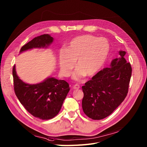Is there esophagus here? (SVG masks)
Masks as SVG:
<instances>
[{
    "label": "esophagus",
    "mask_w": 147,
    "mask_h": 147,
    "mask_svg": "<svg viewBox=\"0 0 147 147\" xmlns=\"http://www.w3.org/2000/svg\"><path fill=\"white\" fill-rule=\"evenodd\" d=\"M73 88L74 90H78L80 88V86L79 84H75L73 86Z\"/></svg>",
    "instance_id": "esophagus-1"
}]
</instances>
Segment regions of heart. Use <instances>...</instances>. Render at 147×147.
<instances>
[{"label": "heart", "instance_id": "obj_1", "mask_svg": "<svg viewBox=\"0 0 147 147\" xmlns=\"http://www.w3.org/2000/svg\"><path fill=\"white\" fill-rule=\"evenodd\" d=\"M110 44L106 39L90 35L76 37L69 42L66 50L59 54L61 72L68 76L76 68L73 78L80 79L84 76H92L96 74L106 60L110 51Z\"/></svg>", "mask_w": 147, "mask_h": 147}]
</instances>
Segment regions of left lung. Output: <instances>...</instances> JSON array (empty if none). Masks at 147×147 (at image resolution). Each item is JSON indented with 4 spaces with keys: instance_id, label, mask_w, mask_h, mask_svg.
<instances>
[{
    "instance_id": "obj_1",
    "label": "left lung",
    "mask_w": 147,
    "mask_h": 147,
    "mask_svg": "<svg viewBox=\"0 0 147 147\" xmlns=\"http://www.w3.org/2000/svg\"><path fill=\"white\" fill-rule=\"evenodd\" d=\"M119 54L120 57L113 59L110 67L99 71L82 87V109L93 120L110 115L127 96L132 68L124 58L126 52L121 51Z\"/></svg>"
}]
</instances>
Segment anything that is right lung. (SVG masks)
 <instances>
[{
    "label": "right lung",
    "instance_id": "1",
    "mask_svg": "<svg viewBox=\"0 0 147 147\" xmlns=\"http://www.w3.org/2000/svg\"><path fill=\"white\" fill-rule=\"evenodd\" d=\"M53 41V38L44 34L24 45L20 52L34 48H44ZM14 90L19 101L30 114L42 120H49L58 114L64 99L69 91L65 80L49 78L37 84H27L16 74L15 65L13 68Z\"/></svg>",
    "mask_w": 147,
    "mask_h": 147
}]
</instances>
